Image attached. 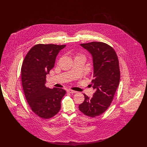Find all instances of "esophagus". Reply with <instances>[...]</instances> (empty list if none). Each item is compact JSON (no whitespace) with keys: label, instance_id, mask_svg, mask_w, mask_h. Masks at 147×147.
<instances>
[{"label":"esophagus","instance_id":"esophagus-1","mask_svg":"<svg viewBox=\"0 0 147 147\" xmlns=\"http://www.w3.org/2000/svg\"><path fill=\"white\" fill-rule=\"evenodd\" d=\"M67 92H69V93H70V94H74V93H76V91H74V90H70V89L68 90H67Z\"/></svg>","mask_w":147,"mask_h":147}]
</instances>
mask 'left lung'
I'll return each mask as SVG.
<instances>
[{"label":"left lung","mask_w":147,"mask_h":147,"mask_svg":"<svg viewBox=\"0 0 147 147\" xmlns=\"http://www.w3.org/2000/svg\"><path fill=\"white\" fill-rule=\"evenodd\" d=\"M80 46L92 58L91 85L95 91L91 98L84 94L85 100L79 105V109L84 115L95 117L105 112L111 105L119 83V59L113 48L104 42H90Z\"/></svg>","instance_id":"8db88e82"}]
</instances>
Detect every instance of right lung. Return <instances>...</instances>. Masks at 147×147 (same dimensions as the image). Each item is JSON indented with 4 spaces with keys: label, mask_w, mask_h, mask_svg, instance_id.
Segmentation results:
<instances>
[{
    "label": "right lung",
    "mask_w": 147,
    "mask_h": 147,
    "mask_svg": "<svg viewBox=\"0 0 147 147\" xmlns=\"http://www.w3.org/2000/svg\"><path fill=\"white\" fill-rule=\"evenodd\" d=\"M66 45L38 44L28 51L21 67V81L28 105L43 119L53 117L59 111L66 91L50 89L45 85L46 76L55 66L56 57Z\"/></svg>",
    "instance_id": "right-lung-1"
}]
</instances>
